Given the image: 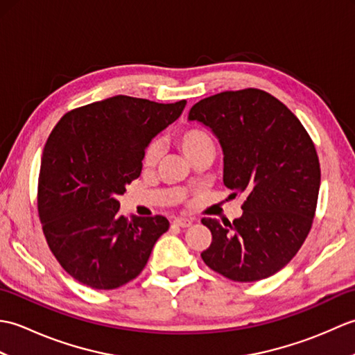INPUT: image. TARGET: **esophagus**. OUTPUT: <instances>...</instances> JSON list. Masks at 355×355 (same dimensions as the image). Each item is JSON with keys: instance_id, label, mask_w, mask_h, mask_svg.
<instances>
[{"instance_id": "1", "label": "esophagus", "mask_w": 355, "mask_h": 355, "mask_svg": "<svg viewBox=\"0 0 355 355\" xmlns=\"http://www.w3.org/2000/svg\"><path fill=\"white\" fill-rule=\"evenodd\" d=\"M173 224L178 225V227H191L192 220H187V218H175Z\"/></svg>"}]
</instances>
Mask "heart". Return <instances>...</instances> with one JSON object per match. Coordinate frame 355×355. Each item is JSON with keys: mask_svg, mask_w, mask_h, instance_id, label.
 <instances>
[{"mask_svg": "<svg viewBox=\"0 0 355 355\" xmlns=\"http://www.w3.org/2000/svg\"><path fill=\"white\" fill-rule=\"evenodd\" d=\"M177 145L182 149V153L189 158L197 155L198 153L205 149H215V143L212 140V137L206 132L200 130V128H189V130L183 131L182 134L178 135L177 139ZM162 157V145L158 140H153L146 146L145 153H143V164L148 166H154L158 163Z\"/></svg>", "mask_w": 355, "mask_h": 355, "instance_id": "obj_1", "label": "heart"}]
</instances>
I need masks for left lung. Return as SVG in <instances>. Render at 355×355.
Masks as SVG:
<instances>
[{"mask_svg":"<svg viewBox=\"0 0 355 355\" xmlns=\"http://www.w3.org/2000/svg\"><path fill=\"white\" fill-rule=\"evenodd\" d=\"M223 149V182L244 193L243 215L233 223L202 218L212 244L206 266L235 282L277 273L302 247L318 205L320 164L299 119L262 89L206 97L189 111Z\"/></svg>","mask_w":355,"mask_h":355,"instance_id":"left-lung-1","label":"left lung"}]
</instances>
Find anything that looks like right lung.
<instances>
[{
  "label": "right lung",
  "mask_w": 355,
  "mask_h": 355,
  "mask_svg": "<svg viewBox=\"0 0 355 355\" xmlns=\"http://www.w3.org/2000/svg\"><path fill=\"white\" fill-rule=\"evenodd\" d=\"M186 101L114 96L73 110L45 143L37 210L51 253L80 284L114 290L137 277L169 229L164 216L119 214V195L140 177L143 153L182 116Z\"/></svg>",
  "instance_id": "obj_1"
}]
</instances>
